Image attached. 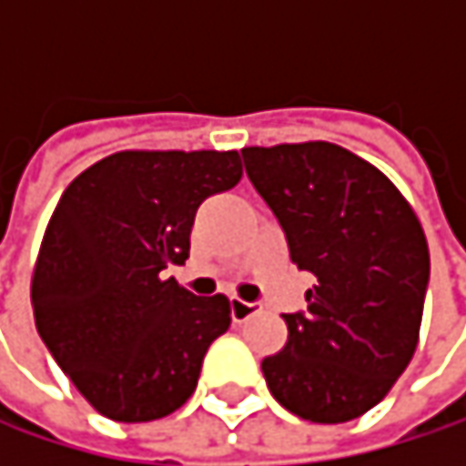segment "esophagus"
Wrapping results in <instances>:
<instances>
[{
  "label": "esophagus",
  "instance_id": "obj_1",
  "mask_svg": "<svg viewBox=\"0 0 466 466\" xmlns=\"http://www.w3.org/2000/svg\"><path fill=\"white\" fill-rule=\"evenodd\" d=\"M229 310H232L234 324H242V321H248L250 316H256V313L261 310V305H256V302H242V299L234 297L232 302H229Z\"/></svg>",
  "mask_w": 466,
  "mask_h": 466
}]
</instances>
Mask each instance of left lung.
I'll return each instance as SVG.
<instances>
[{"mask_svg":"<svg viewBox=\"0 0 466 466\" xmlns=\"http://www.w3.org/2000/svg\"><path fill=\"white\" fill-rule=\"evenodd\" d=\"M250 183L280 221L291 261L316 275L308 310L261 361L272 397L313 423L372 410L410 364L429 283V245L400 188L334 142L242 147Z\"/></svg>","mask_w":466,"mask_h":466,"instance_id":"8db88e82","label":"left lung"}]
</instances>
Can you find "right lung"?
Wrapping results in <instances>:
<instances>
[{"mask_svg":"<svg viewBox=\"0 0 466 466\" xmlns=\"http://www.w3.org/2000/svg\"><path fill=\"white\" fill-rule=\"evenodd\" d=\"M239 177L237 150H118L61 194L32 275L35 324L105 419H164L194 394L232 310L164 269L188 258L199 205Z\"/></svg>","mask_w":466,"mask_h":466,"instance_id":"add662e5","label":"right lung"}]
</instances>
